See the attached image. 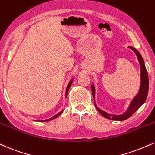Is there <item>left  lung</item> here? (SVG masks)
Masks as SVG:
<instances>
[{
	"instance_id": "obj_1",
	"label": "left lung",
	"mask_w": 155,
	"mask_h": 155,
	"mask_svg": "<svg viewBox=\"0 0 155 155\" xmlns=\"http://www.w3.org/2000/svg\"><path fill=\"white\" fill-rule=\"evenodd\" d=\"M130 49H131L137 55V58L139 60V64L141 66V87L140 89H139V92L138 93V94L135 97V98L134 99L133 101L131 102V105L129 106V108L127 110L126 113H124L123 115H110L108 114V113H105V112L101 110L100 109L97 107H95L99 113H100L102 115H103L104 117H105L106 118L110 119V120H124L128 119V118L131 116L132 115L135 113L136 111L143 105V102L146 100L147 94H148V91H149V79H148V74H147V71L146 69V67H145L144 63H143V60L141 57V54L137 51L135 48L133 47H129ZM92 95L93 97L94 98V86L92 85Z\"/></svg>"
}]
</instances>
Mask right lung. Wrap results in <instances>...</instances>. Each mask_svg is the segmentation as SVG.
<instances>
[{
    "label": "right lung",
    "mask_w": 155,
    "mask_h": 155,
    "mask_svg": "<svg viewBox=\"0 0 155 155\" xmlns=\"http://www.w3.org/2000/svg\"><path fill=\"white\" fill-rule=\"evenodd\" d=\"M72 80L71 81H70L69 82V84H68V87H67V88H66V96H67V94H68V89H69V88H70V87H71V83H72ZM63 113V111H61V112H60L59 113H58L57 115H55V116H53V117H52L51 118H49V119H47V120H40V121H42V122H45V121H49V120H53V119H54V118H57V117H58L61 114V113Z\"/></svg>",
    "instance_id": "1"
}]
</instances>
